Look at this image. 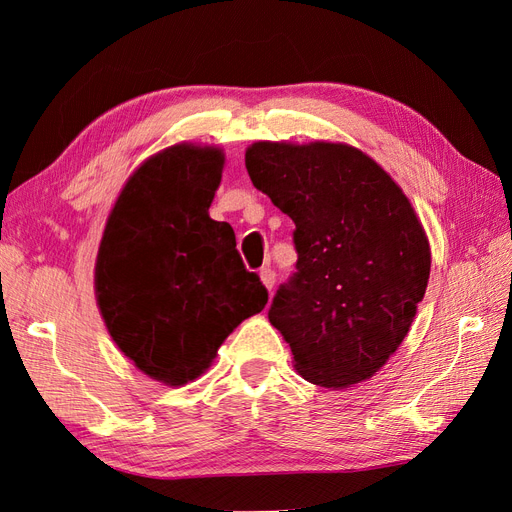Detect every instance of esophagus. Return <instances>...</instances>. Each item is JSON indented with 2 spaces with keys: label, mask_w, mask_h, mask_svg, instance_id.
Segmentation results:
<instances>
[{
  "label": "esophagus",
  "mask_w": 512,
  "mask_h": 512,
  "mask_svg": "<svg viewBox=\"0 0 512 512\" xmlns=\"http://www.w3.org/2000/svg\"><path fill=\"white\" fill-rule=\"evenodd\" d=\"M260 280H262V284H265V288L271 292L273 290V286H275V271L273 269H262L260 271Z\"/></svg>",
  "instance_id": "34e87169"
}]
</instances>
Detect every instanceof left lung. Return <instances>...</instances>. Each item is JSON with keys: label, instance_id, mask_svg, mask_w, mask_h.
Wrapping results in <instances>:
<instances>
[{"label": "left lung", "instance_id": "left-lung-1", "mask_svg": "<svg viewBox=\"0 0 512 512\" xmlns=\"http://www.w3.org/2000/svg\"><path fill=\"white\" fill-rule=\"evenodd\" d=\"M245 168L297 226V273L269 309L294 369L333 391L369 380L404 342L429 282V241L408 196L346 143L258 141Z\"/></svg>", "mask_w": 512, "mask_h": 512}]
</instances>
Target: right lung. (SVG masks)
I'll use <instances>...</instances> for the list:
<instances>
[{
    "instance_id": "obj_1",
    "label": "right lung",
    "mask_w": 512,
    "mask_h": 512,
    "mask_svg": "<svg viewBox=\"0 0 512 512\" xmlns=\"http://www.w3.org/2000/svg\"><path fill=\"white\" fill-rule=\"evenodd\" d=\"M220 147L177 143L128 177L96 258V301L117 348L166 386L203 376L224 339L267 305L235 230L209 218Z\"/></svg>"
}]
</instances>
